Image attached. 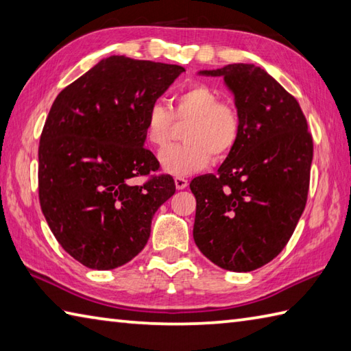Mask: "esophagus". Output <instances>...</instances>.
<instances>
[{"instance_id":"1","label":"esophagus","mask_w":351,"mask_h":351,"mask_svg":"<svg viewBox=\"0 0 351 351\" xmlns=\"http://www.w3.org/2000/svg\"><path fill=\"white\" fill-rule=\"evenodd\" d=\"M176 188L178 189V191H180V189H186V188H188V180H186V178L184 177H176Z\"/></svg>"}]
</instances>
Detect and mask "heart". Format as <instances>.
Wrapping results in <instances>:
<instances>
[{
  "mask_svg": "<svg viewBox=\"0 0 351 351\" xmlns=\"http://www.w3.org/2000/svg\"><path fill=\"white\" fill-rule=\"evenodd\" d=\"M173 118L188 123L183 145L160 154V167L169 176L188 177L209 167L213 157L224 159L238 144L241 123L230 104L221 103L215 90L206 84H194L174 98L173 110L156 103L148 109L144 123L145 139L156 149H163L173 136Z\"/></svg>",
  "mask_w": 351,
  "mask_h": 351,
  "instance_id": "b5f03b06",
  "label": "heart"
}]
</instances>
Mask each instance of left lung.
Wrapping results in <instances>:
<instances>
[{
	"mask_svg": "<svg viewBox=\"0 0 351 351\" xmlns=\"http://www.w3.org/2000/svg\"><path fill=\"white\" fill-rule=\"evenodd\" d=\"M223 77L241 132L218 174L195 177L194 241L219 268L247 273L282 252L304 210L313 145L297 99L265 69L233 63Z\"/></svg>",
	"mask_w": 351,
	"mask_h": 351,
	"instance_id": "1",
	"label": "left lung"
}]
</instances>
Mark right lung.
I'll list each match as a JSON object with an SVG mask.
<instances>
[{
	"instance_id": "1",
	"label": "right lung",
	"mask_w": 351,
	"mask_h": 351,
	"mask_svg": "<svg viewBox=\"0 0 351 351\" xmlns=\"http://www.w3.org/2000/svg\"><path fill=\"white\" fill-rule=\"evenodd\" d=\"M183 66L112 56L63 89L39 144V202L66 253L113 269L142 252L157 209L174 195L171 176L145 184L159 162L145 145L148 109Z\"/></svg>"
}]
</instances>
